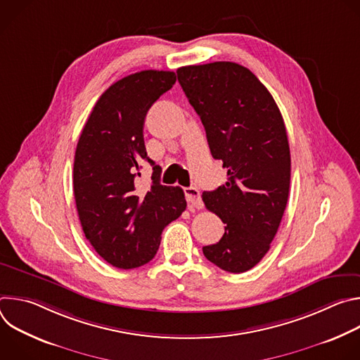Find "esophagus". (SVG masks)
Returning a JSON list of instances; mask_svg holds the SVG:
<instances>
[{
    "label": "esophagus",
    "instance_id": "obj_1",
    "mask_svg": "<svg viewBox=\"0 0 360 360\" xmlns=\"http://www.w3.org/2000/svg\"><path fill=\"white\" fill-rule=\"evenodd\" d=\"M185 192V198L186 202L191 208H202V199H200V193L199 189L196 186H188L184 189Z\"/></svg>",
    "mask_w": 360,
    "mask_h": 360
}]
</instances>
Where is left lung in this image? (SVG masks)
<instances>
[{
    "instance_id": "1",
    "label": "left lung",
    "mask_w": 360,
    "mask_h": 360,
    "mask_svg": "<svg viewBox=\"0 0 360 360\" xmlns=\"http://www.w3.org/2000/svg\"><path fill=\"white\" fill-rule=\"evenodd\" d=\"M176 74L212 157L228 169L225 185L202 193L226 225L203 255L226 272H246L269 250L288 203L290 150L282 114L266 86L239 64L188 65Z\"/></svg>"
}]
</instances>
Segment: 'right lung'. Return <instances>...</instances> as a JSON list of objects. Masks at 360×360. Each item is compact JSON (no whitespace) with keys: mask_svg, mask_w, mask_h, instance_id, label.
<instances>
[{"mask_svg":"<svg viewBox=\"0 0 360 360\" xmlns=\"http://www.w3.org/2000/svg\"><path fill=\"white\" fill-rule=\"evenodd\" d=\"M176 77L146 70L112 84L99 96L79 135L74 160V196L85 238L102 259L134 269L155 256L164 228L186 208L179 186L160 182L161 167L148 158V110ZM153 165V182L137 189L140 162Z\"/></svg>","mask_w":360,"mask_h":360,"instance_id":"right-lung-1","label":"right lung"}]
</instances>
